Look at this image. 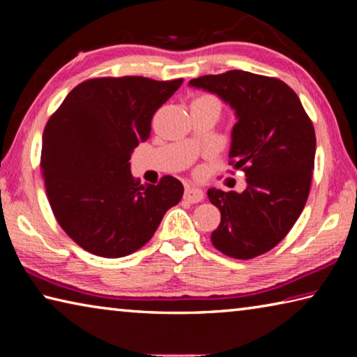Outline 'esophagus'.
Masks as SVG:
<instances>
[{
  "label": "esophagus",
  "mask_w": 357,
  "mask_h": 357,
  "mask_svg": "<svg viewBox=\"0 0 357 357\" xmlns=\"http://www.w3.org/2000/svg\"><path fill=\"white\" fill-rule=\"evenodd\" d=\"M184 198L190 203H200L204 198V192L202 189H198V187H185Z\"/></svg>",
  "instance_id": "34e87169"
}]
</instances>
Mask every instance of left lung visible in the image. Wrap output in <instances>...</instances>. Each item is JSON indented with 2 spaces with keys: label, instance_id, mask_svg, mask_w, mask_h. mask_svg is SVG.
Here are the masks:
<instances>
[{
  "label": "left lung",
  "instance_id": "obj_1",
  "mask_svg": "<svg viewBox=\"0 0 357 357\" xmlns=\"http://www.w3.org/2000/svg\"><path fill=\"white\" fill-rule=\"evenodd\" d=\"M189 86L217 94L234 110L229 164L247 181L241 193L208 190L222 215L211 241L231 258H255L287 236L305 206L315 129L298 94L279 78L228 70L193 78Z\"/></svg>",
  "mask_w": 357,
  "mask_h": 357
}]
</instances>
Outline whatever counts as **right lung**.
Instances as JSON below:
<instances>
[{
    "mask_svg": "<svg viewBox=\"0 0 357 357\" xmlns=\"http://www.w3.org/2000/svg\"><path fill=\"white\" fill-rule=\"evenodd\" d=\"M183 78H91L75 86L42 135L40 168L48 203L70 239L89 253L121 258L153 238L162 217L183 198L173 176L137 181L130 155L151 134L157 108Z\"/></svg>",
    "mask_w": 357,
    "mask_h": 357,
    "instance_id": "obj_1",
    "label": "right lung"
}]
</instances>
